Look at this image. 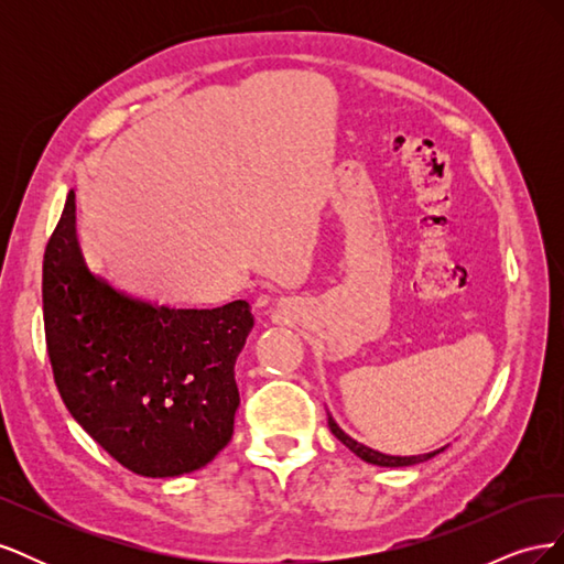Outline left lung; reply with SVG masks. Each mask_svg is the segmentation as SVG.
Instances as JSON below:
<instances>
[{
    "mask_svg": "<svg viewBox=\"0 0 564 564\" xmlns=\"http://www.w3.org/2000/svg\"><path fill=\"white\" fill-rule=\"evenodd\" d=\"M329 431L336 435V440H340L344 442V445L352 452V454H357L360 456L362 460H367V464H373V466H386V468H402V466H414V464H421V460H429V458H433L435 454H440L442 449H435V452H429V454H419V456H390V454H381V452H377V449H369V447H365V445H360V442L357 440H352L350 435H346L344 431L338 429V423L329 416Z\"/></svg>",
    "mask_w": 564,
    "mask_h": 564,
    "instance_id": "8db88e82",
    "label": "left lung"
}]
</instances>
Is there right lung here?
<instances>
[{
    "label": "right lung",
    "instance_id": "1",
    "mask_svg": "<svg viewBox=\"0 0 564 564\" xmlns=\"http://www.w3.org/2000/svg\"><path fill=\"white\" fill-rule=\"evenodd\" d=\"M42 311L67 412L124 468L176 477L228 445L235 362L253 329L247 301L195 311L119 292L84 263L70 191L44 249Z\"/></svg>",
    "mask_w": 564,
    "mask_h": 564
}]
</instances>
